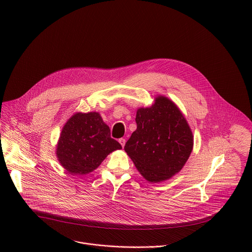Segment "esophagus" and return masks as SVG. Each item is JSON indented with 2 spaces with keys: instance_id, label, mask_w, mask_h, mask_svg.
I'll return each mask as SVG.
<instances>
[{
  "instance_id": "esophagus-1",
  "label": "esophagus",
  "mask_w": 252,
  "mask_h": 252,
  "mask_svg": "<svg viewBox=\"0 0 252 252\" xmlns=\"http://www.w3.org/2000/svg\"><path fill=\"white\" fill-rule=\"evenodd\" d=\"M119 142L121 143V146L124 148L125 145H126V139H125V138H120V139H119Z\"/></svg>"
}]
</instances>
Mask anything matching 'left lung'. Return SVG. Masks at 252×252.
I'll return each mask as SVG.
<instances>
[{"label":"left lung","instance_id":"obj_1","mask_svg":"<svg viewBox=\"0 0 252 252\" xmlns=\"http://www.w3.org/2000/svg\"><path fill=\"white\" fill-rule=\"evenodd\" d=\"M135 122L125 151L139 173L157 184L181 171L192 152L193 135L177 105L158 95L152 106L137 109Z\"/></svg>","mask_w":252,"mask_h":252}]
</instances>
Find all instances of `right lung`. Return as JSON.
Returning a JSON list of instances; mask_svg holds the SVG:
<instances>
[{
    "label": "right lung",
    "instance_id": "obj_1",
    "mask_svg": "<svg viewBox=\"0 0 252 252\" xmlns=\"http://www.w3.org/2000/svg\"><path fill=\"white\" fill-rule=\"evenodd\" d=\"M118 150H122V146L111 137V129L98 113H76L63 126L56 155L67 173L84 175L97 168Z\"/></svg>",
    "mask_w": 252,
    "mask_h": 252
}]
</instances>
